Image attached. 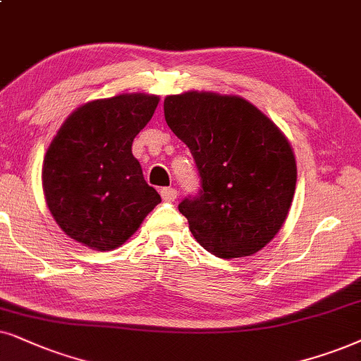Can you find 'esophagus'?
Returning a JSON list of instances; mask_svg holds the SVG:
<instances>
[{"label":"esophagus","instance_id":"34e87169","mask_svg":"<svg viewBox=\"0 0 361 361\" xmlns=\"http://www.w3.org/2000/svg\"><path fill=\"white\" fill-rule=\"evenodd\" d=\"M159 193H161L163 202H166V203H173L176 200V190L175 188H161Z\"/></svg>","mask_w":361,"mask_h":361}]
</instances>
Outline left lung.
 <instances>
[{
  "instance_id": "1",
  "label": "left lung",
  "mask_w": 361,
  "mask_h": 361,
  "mask_svg": "<svg viewBox=\"0 0 361 361\" xmlns=\"http://www.w3.org/2000/svg\"><path fill=\"white\" fill-rule=\"evenodd\" d=\"M165 120L190 148L200 190L178 204L190 230L218 258L250 257L278 233L296 185V163L281 131L240 97H166Z\"/></svg>"
}]
</instances>
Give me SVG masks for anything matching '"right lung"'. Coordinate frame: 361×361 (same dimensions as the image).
<instances>
[{
    "mask_svg": "<svg viewBox=\"0 0 361 361\" xmlns=\"http://www.w3.org/2000/svg\"><path fill=\"white\" fill-rule=\"evenodd\" d=\"M153 94H120L76 109L59 128L43 165L53 218L70 238L113 250L161 202L131 153L158 106Z\"/></svg>",
    "mask_w": 361,
    "mask_h": 361,
    "instance_id": "1",
    "label": "right lung"
}]
</instances>
